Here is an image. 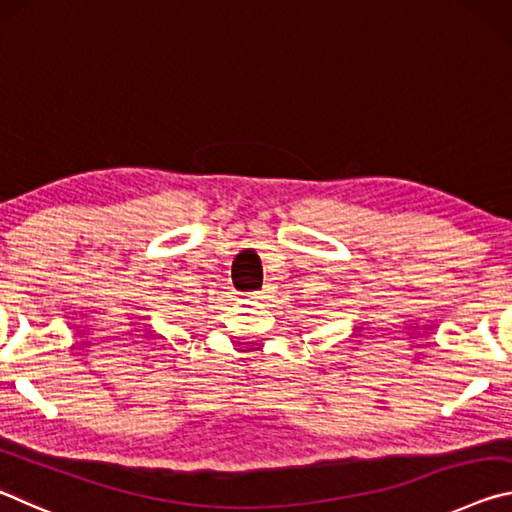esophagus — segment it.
<instances>
[{"mask_svg":"<svg viewBox=\"0 0 512 512\" xmlns=\"http://www.w3.org/2000/svg\"><path fill=\"white\" fill-rule=\"evenodd\" d=\"M261 297H265V292H254V299H261Z\"/></svg>","mask_w":512,"mask_h":512,"instance_id":"34e87169","label":"esophagus"}]
</instances>
